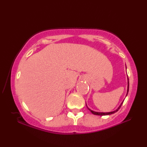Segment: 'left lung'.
Here are the masks:
<instances>
[{
    "instance_id": "left-lung-1",
    "label": "left lung",
    "mask_w": 147,
    "mask_h": 147,
    "mask_svg": "<svg viewBox=\"0 0 147 147\" xmlns=\"http://www.w3.org/2000/svg\"><path fill=\"white\" fill-rule=\"evenodd\" d=\"M127 79H128V88H127V93H126V96H127V94H128V90H129V81H128V77H127ZM123 102H124V101H123ZM123 102H122V103L120 104V105L119 106H118V108H117V109L115 110H114V111L109 112H95V111H93V110H90V108L88 107L87 105H86V106H87V108H88V109H89L90 111L91 112L92 114H95V115H98V116H105V115H110V114H112L115 113V112H117L118 110L120 109V108L121 107V106H122V103H123Z\"/></svg>"
}]
</instances>
